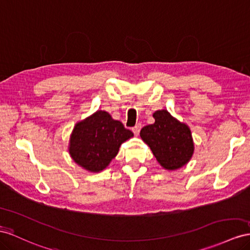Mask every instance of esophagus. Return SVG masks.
Masks as SVG:
<instances>
[{
    "label": "esophagus",
    "instance_id": "34e87169",
    "mask_svg": "<svg viewBox=\"0 0 250 250\" xmlns=\"http://www.w3.org/2000/svg\"><path fill=\"white\" fill-rule=\"evenodd\" d=\"M141 128H142V125H141V124H137L136 126H134V127L132 128V131H133L134 134H136V136H138V134L140 133Z\"/></svg>",
    "mask_w": 250,
    "mask_h": 250
}]
</instances>
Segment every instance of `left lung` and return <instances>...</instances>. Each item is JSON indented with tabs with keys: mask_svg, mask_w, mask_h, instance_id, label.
Wrapping results in <instances>:
<instances>
[{
	"mask_svg": "<svg viewBox=\"0 0 250 250\" xmlns=\"http://www.w3.org/2000/svg\"><path fill=\"white\" fill-rule=\"evenodd\" d=\"M154 123L141 129L140 136L167 170H175L186 165L193 154L191 131L167 110L153 113Z\"/></svg>",
	"mask_w": 250,
	"mask_h": 250,
	"instance_id": "obj_1",
	"label": "left lung"
}]
</instances>
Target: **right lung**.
Returning a JSON list of instances; mask_svg holds the SVG:
<instances>
[{
	"label": "right lung",
	"mask_w": 250,
	"mask_h": 250,
	"mask_svg": "<svg viewBox=\"0 0 250 250\" xmlns=\"http://www.w3.org/2000/svg\"><path fill=\"white\" fill-rule=\"evenodd\" d=\"M133 137L120 121L98 110L77 123L69 141V154L76 163L90 172H100L116 158L121 144Z\"/></svg>",
	"instance_id": "obj_1"
}]
</instances>
